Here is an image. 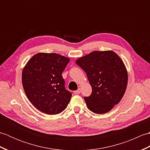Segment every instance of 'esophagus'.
Wrapping results in <instances>:
<instances>
[{"mask_svg": "<svg viewBox=\"0 0 150 150\" xmlns=\"http://www.w3.org/2000/svg\"><path fill=\"white\" fill-rule=\"evenodd\" d=\"M74 93H75V94H79L81 93V89H78L77 90L74 91Z\"/></svg>", "mask_w": 150, "mask_h": 150, "instance_id": "1", "label": "esophagus"}]
</instances>
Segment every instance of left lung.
Segmentation results:
<instances>
[{
  "instance_id": "left-lung-1",
  "label": "left lung",
  "mask_w": 150,
  "mask_h": 150,
  "mask_svg": "<svg viewBox=\"0 0 150 150\" xmlns=\"http://www.w3.org/2000/svg\"><path fill=\"white\" fill-rule=\"evenodd\" d=\"M86 73L92 88L91 94L84 97L92 112L110 111L122 99L128 84V73L124 62L113 51H95L76 60Z\"/></svg>"
}]
</instances>
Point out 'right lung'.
Masks as SVG:
<instances>
[{
	"label": "right lung",
	"instance_id": "1",
	"mask_svg": "<svg viewBox=\"0 0 150 150\" xmlns=\"http://www.w3.org/2000/svg\"><path fill=\"white\" fill-rule=\"evenodd\" d=\"M69 61L57 53H39L27 62L22 73V86L37 110L56 115L66 108L72 94L66 90L62 73Z\"/></svg>",
	"mask_w": 150,
	"mask_h": 150
}]
</instances>
